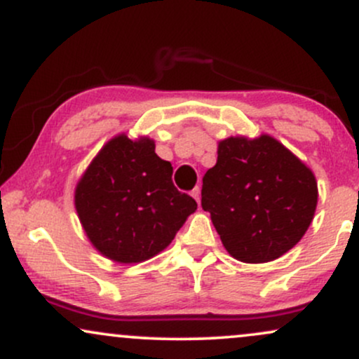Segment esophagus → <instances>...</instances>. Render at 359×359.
I'll list each match as a JSON object with an SVG mask.
<instances>
[{
    "mask_svg": "<svg viewBox=\"0 0 359 359\" xmlns=\"http://www.w3.org/2000/svg\"><path fill=\"white\" fill-rule=\"evenodd\" d=\"M191 195H193V198H195L196 201H198V205H200V188H198V187H196L195 190L191 191Z\"/></svg>",
    "mask_w": 359,
    "mask_h": 359,
    "instance_id": "34e87169",
    "label": "esophagus"
}]
</instances>
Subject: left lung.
I'll list each match as a JSON object with an SVG mask.
<instances>
[{"label":"left lung","instance_id":"8db88e82","mask_svg":"<svg viewBox=\"0 0 359 359\" xmlns=\"http://www.w3.org/2000/svg\"><path fill=\"white\" fill-rule=\"evenodd\" d=\"M203 176L201 207L224 248L243 263H268L307 232L317 207L313 172L269 135L229 137Z\"/></svg>","mask_w":359,"mask_h":359}]
</instances>
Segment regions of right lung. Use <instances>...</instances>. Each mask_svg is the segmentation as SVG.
<instances>
[{"instance_id": "obj_1", "label": "right lung", "mask_w": 359, "mask_h": 359, "mask_svg": "<svg viewBox=\"0 0 359 359\" xmlns=\"http://www.w3.org/2000/svg\"><path fill=\"white\" fill-rule=\"evenodd\" d=\"M154 140H108L79 180L74 205L91 244L116 263H140L166 249L196 201L172 184Z\"/></svg>"}]
</instances>
